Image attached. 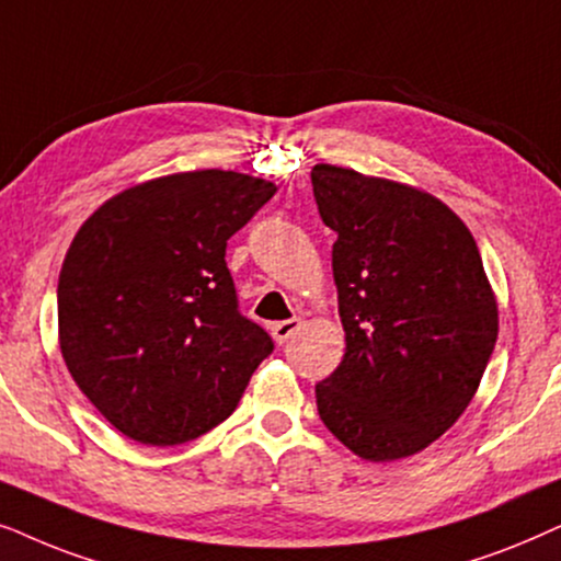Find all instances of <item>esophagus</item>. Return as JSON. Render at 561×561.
<instances>
[{"mask_svg":"<svg viewBox=\"0 0 561 561\" xmlns=\"http://www.w3.org/2000/svg\"><path fill=\"white\" fill-rule=\"evenodd\" d=\"M300 325H302V320L300 318H293V320H282V323H274L272 325V335H274V341L276 343H287L289 339H293V335L300 331Z\"/></svg>","mask_w":561,"mask_h":561,"instance_id":"1","label":"esophagus"}]
</instances>
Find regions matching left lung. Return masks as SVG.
Segmentation results:
<instances>
[{"label":"left lung","instance_id":"obj_1","mask_svg":"<svg viewBox=\"0 0 561 561\" xmlns=\"http://www.w3.org/2000/svg\"><path fill=\"white\" fill-rule=\"evenodd\" d=\"M318 213L339 233L333 282L346 354L318 413L367 461L413 457L459 421L497 341V297L465 220L433 194L316 163Z\"/></svg>","mask_w":561,"mask_h":561}]
</instances>
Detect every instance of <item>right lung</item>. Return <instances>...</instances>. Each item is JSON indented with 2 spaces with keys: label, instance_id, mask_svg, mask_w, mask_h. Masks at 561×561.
<instances>
[{
  "label": "right lung",
  "instance_id": "obj_1",
  "mask_svg": "<svg viewBox=\"0 0 561 561\" xmlns=\"http://www.w3.org/2000/svg\"><path fill=\"white\" fill-rule=\"evenodd\" d=\"M276 192L194 169L133 184L73 236L58 276V346L104 421L146 446L203 436L233 413L274 343L238 312L228 238Z\"/></svg>",
  "mask_w": 561,
  "mask_h": 561
}]
</instances>
